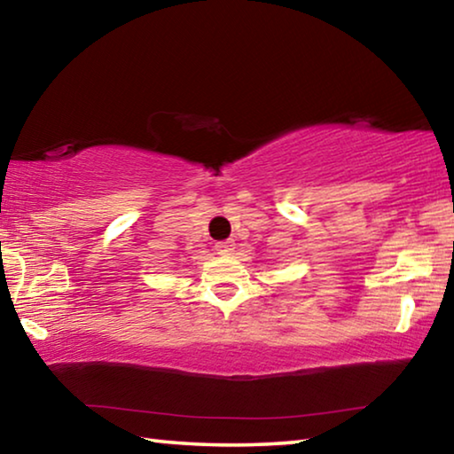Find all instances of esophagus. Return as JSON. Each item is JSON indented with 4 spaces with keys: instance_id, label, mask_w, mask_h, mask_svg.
<instances>
[{
    "instance_id": "34e87169",
    "label": "esophagus",
    "mask_w": 454,
    "mask_h": 454,
    "mask_svg": "<svg viewBox=\"0 0 454 454\" xmlns=\"http://www.w3.org/2000/svg\"><path fill=\"white\" fill-rule=\"evenodd\" d=\"M214 250H216V254H220V256L232 254V252H234V242H232V240L216 242V246H214Z\"/></svg>"
}]
</instances>
